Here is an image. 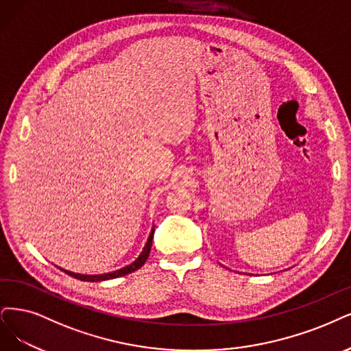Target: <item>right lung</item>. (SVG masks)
Masks as SVG:
<instances>
[{
  "label": "right lung",
  "instance_id": "right-lung-1",
  "mask_svg": "<svg viewBox=\"0 0 351 351\" xmlns=\"http://www.w3.org/2000/svg\"><path fill=\"white\" fill-rule=\"evenodd\" d=\"M153 234H154V227L152 228V232L150 236L147 239V243L145 245V249H143L141 254L136 258V261L128 265L120 270H115V271H110V274H104V275H81V274H73V271H69V270H64L62 269L64 274H68L69 276L75 278V279H80V280H85V282H101V280H108V279H114V278H120V276H124V275H128L132 274V271H136L137 269H140L143 265L146 263L147 257L150 254V249H152V240H153Z\"/></svg>",
  "mask_w": 351,
  "mask_h": 351
}]
</instances>
